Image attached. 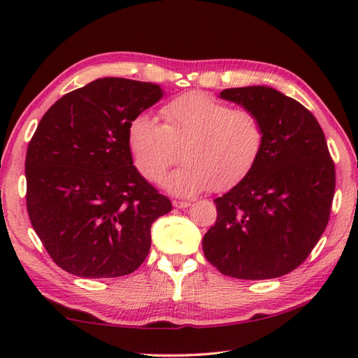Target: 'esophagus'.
I'll return each mask as SVG.
<instances>
[{"instance_id": "34e87169", "label": "esophagus", "mask_w": 358, "mask_h": 358, "mask_svg": "<svg viewBox=\"0 0 358 358\" xmlns=\"http://www.w3.org/2000/svg\"><path fill=\"white\" fill-rule=\"evenodd\" d=\"M189 205H191L189 200H173V206H174V208L184 209V208H188Z\"/></svg>"}]
</instances>
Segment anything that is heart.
<instances>
[{"mask_svg": "<svg viewBox=\"0 0 358 358\" xmlns=\"http://www.w3.org/2000/svg\"><path fill=\"white\" fill-rule=\"evenodd\" d=\"M164 124L138 113L127 129V144L139 173L159 180L182 149L184 164L162 179L170 193L189 197L209 187L226 189L249 176L264 149V127L249 109L200 91L178 95L161 108Z\"/></svg>", "mask_w": 358, "mask_h": 358, "instance_id": "1", "label": "heart"}]
</instances>
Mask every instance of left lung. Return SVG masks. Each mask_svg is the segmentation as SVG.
<instances>
[{
    "instance_id": "obj_1",
    "label": "left lung",
    "mask_w": 358,
    "mask_h": 358,
    "mask_svg": "<svg viewBox=\"0 0 358 358\" xmlns=\"http://www.w3.org/2000/svg\"><path fill=\"white\" fill-rule=\"evenodd\" d=\"M220 97L255 112L266 136L249 176L214 200L217 220L203 254L223 275L272 280L299 267L324 234L334 162L324 130L299 101L270 86L224 90Z\"/></svg>"
}]
</instances>
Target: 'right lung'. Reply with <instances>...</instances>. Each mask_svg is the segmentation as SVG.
<instances>
[{
    "label": "right lung",
    "instance_id": "1",
    "mask_svg": "<svg viewBox=\"0 0 358 358\" xmlns=\"http://www.w3.org/2000/svg\"><path fill=\"white\" fill-rule=\"evenodd\" d=\"M162 95L155 83L97 78L39 121L25 156V200L34 232L65 272L117 278L149 255L152 224L171 202L138 173L127 129Z\"/></svg>",
    "mask_w": 358,
    "mask_h": 358
}]
</instances>
